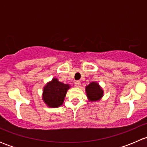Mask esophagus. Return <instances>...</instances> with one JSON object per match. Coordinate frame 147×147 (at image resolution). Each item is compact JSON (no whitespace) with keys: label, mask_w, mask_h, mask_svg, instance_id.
<instances>
[{"label":"esophagus","mask_w":147,"mask_h":147,"mask_svg":"<svg viewBox=\"0 0 147 147\" xmlns=\"http://www.w3.org/2000/svg\"><path fill=\"white\" fill-rule=\"evenodd\" d=\"M75 85L77 87H80L81 85V82H80V81H76V82H75Z\"/></svg>","instance_id":"34e87169"}]
</instances>
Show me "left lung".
Returning <instances> with one entry per match:
<instances>
[{"instance_id": "8db88e82", "label": "left lung", "mask_w": 147, "mask_h": 147, "mask_svg": "<svg viewBox=\"0 0 147 147\" xmlns=\"http://www.w3.org/2000/svg\"><path fill=\"white\" fill-rule=\"evenodd\" d=\"M85 92L90 102H97L103 97L104 91L97 82H90L85 87Z\"/></svg>"}]
</instances>
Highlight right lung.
<instances>
[{
	"instance_id": "1",
	"label": "right lung",
	"mask_w": 147,
	"mask_h": 147,
	"mask_svg": "<svg viewBox=\"0 0 147 147\" xmlns=\"http://www.w3.org/2000/svg\"><path fill=\"white\" fill-rule=\"evenodd\" d=\"M69 88V84H64L57 78H53L43 87L42 100L49 107H58L63 105L67 92Z\"/></svg>"
}]
</instances>
